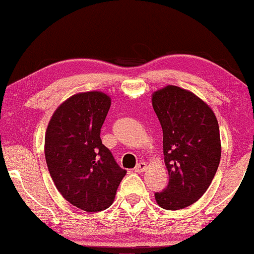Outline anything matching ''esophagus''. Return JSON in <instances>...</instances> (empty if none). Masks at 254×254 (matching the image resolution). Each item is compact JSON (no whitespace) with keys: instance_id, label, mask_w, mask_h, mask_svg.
Segmentation results:
<instances>
[{"instance_id":"obj_1","label":"esophagus","mask_w":254,"mask_h":254,"mask_svg":"<svg viewBox=\"0 0 254 254\" xmlns=\"http://www.w3.org/2000/svg\"><path fill=\"white\" fill-rule=\"evenodd\" d=\"M147 170V164L146 162H139L136 165V167L134 168V171L137 172V173H141V172H145Z\"/></svg>"}]
</instances>
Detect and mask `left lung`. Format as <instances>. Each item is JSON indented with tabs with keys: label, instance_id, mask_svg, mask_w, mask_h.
<instances>
[{
	"label": "left lung",
	"instance_id": "1",
	"mask_svg": "<svg viewBox=\"0 0 254 254\" xmlns=\"http://www.w3.org/2000/svg\"><path fill=\"white\" fill-rule=\"evenodd\" d=\"M152 105L160 121L167 187L155 193L161 208L177 211L201 198L217 173L221 156L218 120L199 96L178 86L152 94Z\"/></svg>",
	"mask_w": 254,
	"mask_h": 254
}]
</instances>
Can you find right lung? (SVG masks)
Listing matches in <instances>:
<instances>
[{
	"instance_id": "1",
	"label": "right lung",
	"mask_w": 254,
	"mask_h": 254,
	"mask_svg": "<svg viewBox=\"0 0 254 254\" xmlns=\"http://www.w3.org/2000/svg\"><path fill=\"white\" fill-rule=\"evenodd\" d=\"M111 103L99 90L74 94L55 109L46 130V162L56 189L86 212L108 208L126 175L100 139Z\"/></svg>"
}]
</instances>
